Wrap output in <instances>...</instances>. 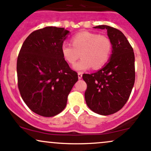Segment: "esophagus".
I'll use <instances>...</instances> for the list:
<instances>
[{
  "label": "esophagus",
  "mask_w": 151,
  "mask_h": 151,
  "mask_svg": "<svg viewBox=\"0 0 151 151\" xmlns=\"http://www.w3.org/2000/svg\"><path fill=\"white\" fill-rule=\"evenodd\" d=\"M81 77H82V74H81V72H78V78L80 79H81Z\"/></svg>",
  "instance_id": "obj_1"
}]
</instances>
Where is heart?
Returning a JSON list of instances; mask_svg holds the SVG:
<instances>
[{"label": "heart", "mask_w": 151, "mask_h": 151, "mask_svg": "<svg viewBox=\"0 0 151 151\" xmlns=\"http://www.w3.org/2000/svg\"><path fill=\"white\" fill-rule=\"evenodd\" d=\"M72 45L64 43L61 47L63 58L67 63L74 65V69L82 72L92 67L94 70L101 68L110 58L112 50V42L105 35L94 32H81L74 35L71 39Z\"/></svg>", "instance_id": "obj_1"}]
</instances>
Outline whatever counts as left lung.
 <instances>
[{
  "label": "left lung",
  "mask_w": 151,
  "mask_h": 151,
  "mask_svg": "<svg viewBox=\"0 0 151 151\" xmlns=\"http://www.w3.org/2000/svg\"><path fill=\"white\" fill-rule=\"evenodd\" d=\"M106 29L112 42L110 60L93 74H84L87 85L84 97L88 107L95 113L107 116L119 111L129 99L135 82V56L133 47L122 32L108 25Z\"/></svg>",
  "instance_id": "obj_1"
}]
</instances>
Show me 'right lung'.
Wrapping results in <instances>:
<instances>
[{
  "label": "right lung",
  "mask_w": 151,
  "mask_h": 151,
  "mask_svg": "<svg viewBox=\"0 0 151 151\" xmlns=\"http://www.w3.org/2000/svg\"><path fill=\"white\" fill-rule=\"evenodd\" d=\"M69 31L46 27L24 41L17 60L18 86L21 97L34 113L52 117L62 112L67 96L78 81L62 55L61 47Z\"/></svg>",
  "instance_id": "obj_1"
}]
</instances>
